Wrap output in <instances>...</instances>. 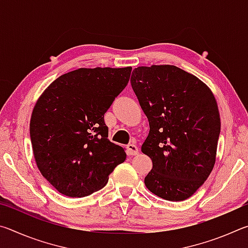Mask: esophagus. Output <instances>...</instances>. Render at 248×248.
I'll list each match as a JSON object with an SVG mask.
<instances>
[{
	"mask_svg": "<svg viewBox=\"0 0 248 248\" xmlns=\"http://www.w3.org/2000/svg\"><path fill=\"white\" fill-rule=\"evenodd\" d=\"M127 150H128V153L130 155H137L138 153H139V148H138V146L133 143H129L127 145Z\"/></svg>",
	"mask_w": 248,
	"mask_h": 248,
	"instance_id": "esophagus-1",
	"label": "esophagus"
}]
</instances>
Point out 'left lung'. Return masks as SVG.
Returning a JSON list of instances; mask_svg holds the SVG:
<instances>
[{"label":"left lung","instance_id":"left-lung-1","mask_svg":"<svg viewBox=\"0 0 248 248\" xmlns=\"http://www.w3.org/2000/svg\"><path fill=\"white\" fill-rule=\"evenodd\" d=\"M130 82L150 124L141 148L153 163L145 186L165 200H186L216 163L221 123L215 96L175 65L139 66Z\"/></svg>","mask_w":248,"mask_h":248}]
</instances>
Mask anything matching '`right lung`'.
Segmentation results:
<instances>
[{
  "label": "right lung",
  "instance_id": "1",
  "mask_svg": "<svg viewBox=\"0 0 248 248\" xmlns=\"http://www.w3.org/2000/svg\"><path fill=\"white\" fill-rule=\"evenodd\" d=\"M131 70H74L53 81L37 100L29 127L33 156L60 194H93L124 162V150L108 140L104 115L127 86Z\"/></svg>",
  "mask_w": 248,
  "mask_h": 248
}]
</instances>
